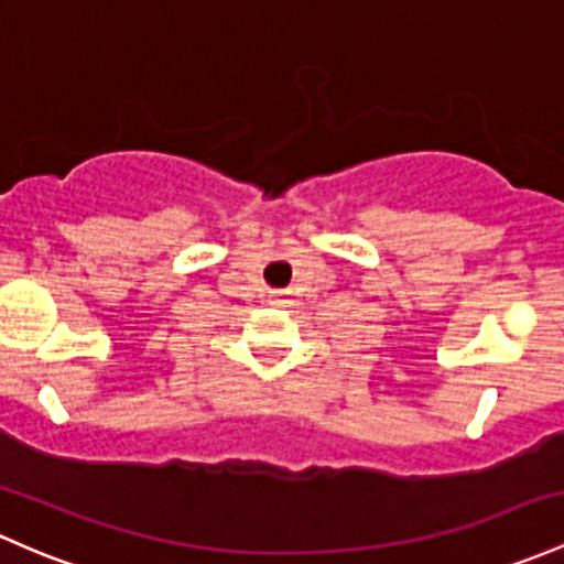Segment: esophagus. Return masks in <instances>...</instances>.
Returning a JSON list of instances; mask_svg holds the SVG:
<instances>
[{"label":"esophagus","instance_id":"1","mask_svg":"<svg viewBox=\"0 0 564 564\" xmlns=\"http://www.w3.org/2000/svg\"><path fill=\"white\" fill-rule=\"evenodd\" d=\"M270 300H272V302H278V305H281V302H286V300H289V294H286V292H272V294H270Z\"/></svg>","mask_w":564,"mask_h":564}]
</instances>
